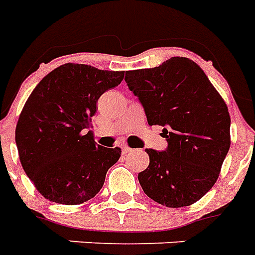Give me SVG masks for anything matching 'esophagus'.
<instances>
[{"mask_svg": "<svg viewBox=\"0 0 255 255\" xmlns=\"http://www.w3.org/2000/svg\"><path fill=\"white\" fill-rule=\"evenodd\" d=\"M122 149H123L124 155H127V153H129V152L132 151V148L128 147V145H123V147H122Z\"/></svg>", "mask_w": 255, "mask_h": 255, "instance_id": "obj_1", "label": "esophagus"}]
</instances>
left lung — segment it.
I'll return each mask as SVG.
<instances>
[{"mask_svg": "<svg viewBox=\"0 0 255 255\" xmlns=\"http://www.w3.org/2000/svg\"><path fill=\"white\" fill-rule=\"evenodd\" d=\"M126 82L168 141L163 152L145 149L149 165L137 176L144 193L168 208L192 205L213 188L230 148L225 100L189 58L127 71Z\"/></svg>", "mask_w": 255, "mask_h": 255, "instance_id": "left-lung-1", "label": "left lung"}]
</instances>
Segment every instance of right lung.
I'll use <instances>...</instances> for the list:
<instances>
[{"instance_id":"obj_1","label":"right lung","mask_w":255,"mask_h":255,"mask_svg":"<svg viewBox=\"0 0 255 255\" xmlns=\"http://www.w3.org/2000/svg\"><path fill=\"white\" fill-rule=\"evenodd\" d=\"M123 78V71L66 63L30 94L18 118L15 143L22 168L46 200L79 205L99 193L122 149L96 145L87 129L100 95Z\"/></svg>"}]
</instances>
